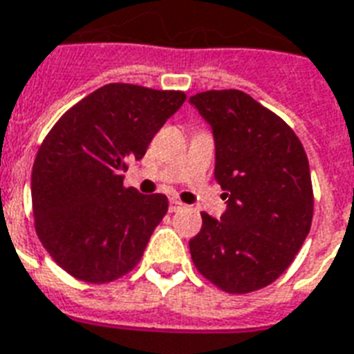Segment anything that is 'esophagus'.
Listing matches in <instances>:
<instances>
[{"mask_svg":"<svg viewBox=\"0 0 354 354\" xmlns=\"http://www.w3.org/2000/svg\"><path fill=\"white\" fill-rule=\"evenodd\" d=\"M183 207V204L180 201H176V198H171V201H169V209H171V212H178V209H182Z\"/></svg>","mask_w":354,"mask_h":354,"instance_id":"obj_1","label":"esophagus"}]
</instances>
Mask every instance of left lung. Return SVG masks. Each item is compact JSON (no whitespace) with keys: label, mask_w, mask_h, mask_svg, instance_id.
I'll return each instance as SVG.
<instances>
[{"label":"left lung","mask_w":354,"mask_h":354,"mask_svg":"<svg viewBox=\"0 0 354 354\" xmlns=\"http://www.w3.org/2000/svg\"><path fill=\"white\" fill-rule=\"evenodd\" d=\"M212 126L219 219L202 213L193 263L226 293L266 288L290 267L308 236L314 193L308 158L293 129L249 94L206 91L189 98Z\"/></svg>","instance_id":"left-lung-1"}]
</instances>
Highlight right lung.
Here are the masks:
<instances>
[{"mask_svg": "<svg viewBox=\"0 0 354 354\" xmlns=\"http://www.w3.org/2000/svg\"><path fill=\"white\" fill-rule=\"evenodd\" d=\"M183 102L180 91L109 83L46 135L31 174L35 228L66 273L105 284L139 263L169 201L126 189L122 172Z\"/></svg>", "mask_w": 354, "mask_h": 354, "instance_id": "1", "label": "right lung"}]
</instances>
